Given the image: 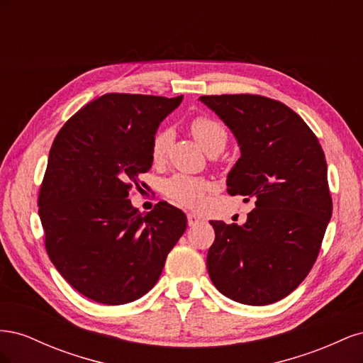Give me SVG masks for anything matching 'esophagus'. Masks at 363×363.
<instances>
[{
	"label": "esophagus",
	"mask_w": 363,
	"mask_h": 363,
	"mask_svg": "<svg viewBox=\"0 0 363 363\" xmlns=\"http://www.w3.org/2000/svg\"><path fill=\"white\" fill-rule=\"evenodd\" d=\"M203 221H204L203 216L196 215V213H194V212L188 213V224H189L191 227H194V225H196V224H200V223H203Z\"/></svg>",
	"instance_id": "34e87169"
}]
</instances>
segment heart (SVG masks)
<instances>
[{
  "instance_id": "b5f03b06",
  "label": "heart",
  "mask_w": 363,
  "mask_h": 363,
  "mask_svg": "<svg viewBox=\"0 0 363 363\" xmlns=\"http://www.w3.org/2000/svg\"><path fill=\"white\" fill-rule=\"evenodd\" d=\"M189 130L194 139L199 142L206 152L221 151L227 142V130L218 119L200 115L189 123ZM171 142V131L160 130L151 142V157L160 162L168 150ZM211 189V183L204 179L191 177V175L175 174L163 182V194L169 196L175 203L196 207L203 203L204 194Z\"/></svg>"
}]
</instances>
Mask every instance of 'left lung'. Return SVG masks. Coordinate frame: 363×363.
Listing matches in <instances>:
<instances>
[{
    "label": "left lung",
    "mask_w": 363,
    "mask_h": 363,
    "mask_svg": "<svg viewBox=\"0 0 363 363\" xmlns=\"http://www.w3.org/2000/svg\"><path fill=\"white\" fill-rule=\"evenodd\" d=\"M232 131L240 157L227 192L255 200L242 225L211 221L207 271L230 300L267 306L306 279L320 252L332 199L320 140L292 108L260 95H203Z\"/></svg>",
    "instance_id": "obj_1"
}]
</instances>
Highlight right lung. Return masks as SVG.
<instances>
[{
    "mask_svg": "<svg viewBox=\"0 0 363 363\" xmlns=\"http://www.w3.org/2000/svg\"><path fill=\"white\" fill-rule=\"evenodd\" d=\"M182 100L106 94L68 119L52 142L39 192L45 248L60 276L96 303L145 295L188 225L167 201L147 215L130 201V189L152 164V138Z\"/></svg>",
    "mask_w": 363,
    "mask_h": 363,
    "instance_id": "1",
    "label": "right lung"
}]
</instances>
